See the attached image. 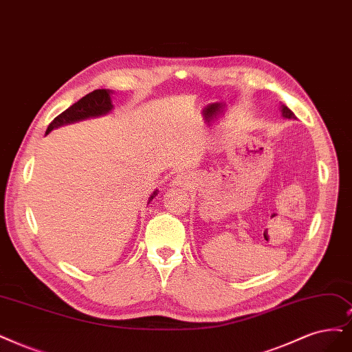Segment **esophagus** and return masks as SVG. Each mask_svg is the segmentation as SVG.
<instances>
[{
    "mask_svg": "<svg viewBox=\"0 0 352 352\" xmlns=\"http://www.w3.org/2000/svg\"><path fill=\"white\" fill-rule=\"evenodd\" d=\"M191 184V178L187 174H178L174 177L171 186L173 187H179V188H188Z\"/></svg>",
    "mask_w": 352,
    "mask_h": 352,
    "instance_id": "esophagus-1",
    "label": "esophagus"
}]
</instances>
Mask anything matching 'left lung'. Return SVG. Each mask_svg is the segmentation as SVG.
<instances>
[{"label": "left lung", "mask_w": 352, "mask_h": 352, "mask_svg": "<svg viewBox=\"0 0 352 352\" xmlns=\"http://www.w3.org/2000/svg\"><path fill=\"white\" fill-rule=\"evenodd\" d=\"M280 109H281V116L284 117V119H296V116L293 114V111L289 107H285L284 104H281Z\"/></svg>", "instance_id": "obj_1"}]
</instances>
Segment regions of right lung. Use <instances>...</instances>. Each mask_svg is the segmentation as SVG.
I'll return each mask as SVG.
<instances>
[{
    "label": "right lung",
    "instance_id": "add662e5",
    "mask_svg": "<svg viewBox=\"0 0 352 352\" xmlns=\"http://www.w3.org/2000/svg\"><path fill=\"white\" fill-rule=\"evenodd\" d=\"M111 94H113L111 89H96L93 93L82 97L81 100H78L75 104H72L71 107H68L58 117H55L54 122L47 126L46 135H49L54 129H58L65 124H71L81 120L93 119V117H101V116L109 114L114 109ZM156 194H158V190H155L151 194L148 203L153 200Z\"/></svg>",
    "mask_w": 352,
    "mask_h": 352
}]
</instances>
